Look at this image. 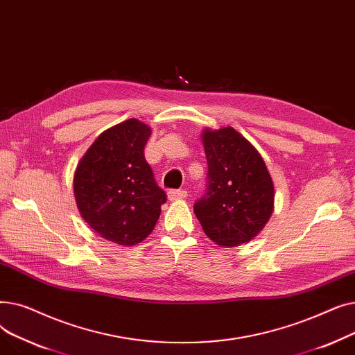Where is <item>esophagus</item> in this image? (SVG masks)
I'll return each mask as SVG.
<instances>
[{
    "mask_svg": "<svg viewBox=\"0 0 355 355\" xmlns=\"http://www.w3.org/2000/svg\"><path fill=\"white\" fill-rule=\"evenodd\" d=\"M187 191L185 190H170L168 191V200L170 201H175V200H182L187 197Z\"/></svg>",
    "mask_w": 355,
    "mask_h": 355,
    "instance_id": "1",
    "label": "esophagus"
}]
</instances>
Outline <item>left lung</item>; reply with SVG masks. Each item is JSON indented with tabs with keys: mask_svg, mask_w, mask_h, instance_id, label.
Returning a JSON list of instances; mask_svg holds the SVG:
<instances>
[{
	"mask_svg": "<svg viewBox=\"0 0 355 355\" xmlns=\"http://www.w3.org/2000/svg\"><path fill=\"white\" fill-rule=\"evenodd\" d=\"M207 189L194 204L200 225L220 246L233 248L262 232L273 211L275 189L263 158L232 126L202 130Z\"/></svg>",
	"mask_w": 355,
	"mask_h": 355,
	"instance_id": "obj_1",
	"label": "left lung"
}]
</instances>
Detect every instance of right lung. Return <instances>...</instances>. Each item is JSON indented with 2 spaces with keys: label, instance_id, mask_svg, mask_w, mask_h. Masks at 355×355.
<instances>
[{
  "label": "right lung",
  "instance_id": "right-lung-1",
  "mask_svg": "<svg viewBox=\"0 0 355 355\" xmlns=\"http://www.w3.org/2000/svg\"><path fill=\"white\" fill-rule=\"evenodd\" d=\"M151 128L128 119L106 129L80 159L74 198L87 225L101 237L134 246L151 233L166 201L145 161Z\"/></svg>",
  "mask_w": 355,
  "mask_h": 355
}]
</instances>
